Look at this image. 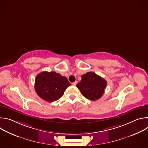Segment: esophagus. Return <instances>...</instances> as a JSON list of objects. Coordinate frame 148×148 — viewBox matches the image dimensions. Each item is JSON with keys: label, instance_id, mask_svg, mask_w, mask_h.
Wrapping results in <instances>:
<instances>
[{"label": "esophagus", "instance_id": "1", "mask_svg": "<svg viewBox=\"0 0 148 148\" xmlns=\"http://www.w3.org/2000/svg\"><path fill=\"white\" fill-rule=\"evenodd\" d=\"M77 81H75V82H73V83H72V84H73V85L74 86H76V85H77Z\"/></svg>", "mask_w": 148, "mask_h": 148}]
</instances>
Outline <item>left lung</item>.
Here are the masks:
<instances>
[{
	"instance_id": "obj_1",
	"label": "left lung",
	"mask_w": 148,
	"mask_h": 148,
	"mask_svg": "<svg viewBox=\"0 0 148 148\" xmlns=\"http://www.w3.org/2000/svg\"><path fill=\"white\" fill-rule=\"evenodd\" d=\"M107 83V81L99 75L93 72H88L82 75L81 80L76 87L84 97L91 101H96L103 94Z\"/></svg>"
}]
</instances>
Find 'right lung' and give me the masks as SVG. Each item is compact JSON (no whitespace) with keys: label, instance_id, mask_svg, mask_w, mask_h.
I'll list each match as a JSON object with an SVG mask.
<instances>
[{"label":"right lung","instance_id":"right-lung-1","mask_svg":"<svg viewBox=\"0 0 148 148\" xmlns=\"http://www.w3.org/2000/svg\"><path fill=\"white\" fill-rule=\"evenodd\" d=\"M71 86L67 78L54 71H43L36 77L34 88L37 95L47 102H53L64 95Z\"/></svg>","mask_w":148,"mask_h":148}]
</instances>
